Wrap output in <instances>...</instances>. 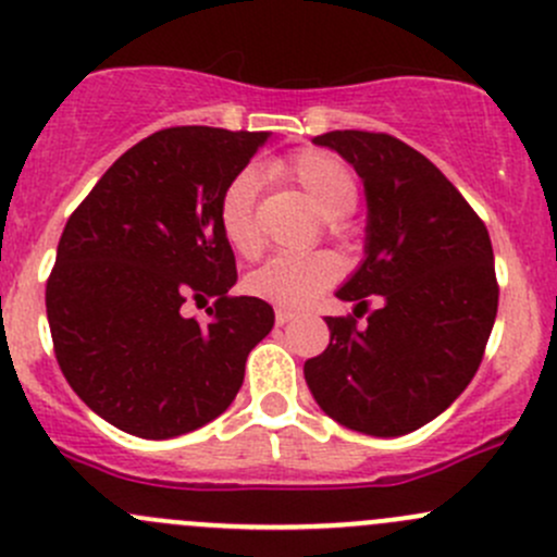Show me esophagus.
Masks as SVG:
<instances>
[{
  "instance_id": "esophagus-1",
  "label": "esophagus",
  "mask_w": 557,
  "mask_h": 557,
  "mask_svg": "<svg viewBox=\"0 0 557 557\" xmlns=\"http://www.w3.org/2000/svg\"><path fill=\"white\" fill-rule=\"evenodd\" d=\"M292 319H297V313L295 311H289V308H276V324H289Z\"/></svg>"
}]
</instances>
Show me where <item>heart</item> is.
<instances>
[{"instance_id": "b5f03b06", "label": "heart", "mask_w": 557, "mask_h": 557, "mask_svg": "<svg viewBox=\"0 0 557 557\" xmlns=\"http://www.w3.org/2000/svg\"><path fill=\"white\" fill-rule=\"evenodd\" d=\"M268 176L273 180L295 182L311 198L324 220H343L357 209L359 187L351 171L335 154L321 150L297 152L295 158L278 160L268 165ZM257 176L251 171H240L233 176L220 200V225L227 244L238 255H255L260 246V233L255 222ZM341 260L335 255H278L257 268L246 286L257 297L278 302V306L302 308L313 302L321 292L341 278Z\"/></svg>"}]
</instances>
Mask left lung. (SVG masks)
<instances>
[{"mask_svg": "<svg viewBox=\"0 0 557 557\" xmlns=\"http://www.w3.org/2000/svg\"><path fill=\"white\" fill-rule=\"evenodd\" d=\"M313 145L362 180L364 260L337 300H377L364 326L326 317L330 346L302 372L332 421L403 437L448 410L483 359L498 308L491 238L443 171L388 134L330 131Z\"/></svg>", "mask_w": 557, "mask_h": 557, "instance_id": "left-lung-1", "label": "left lung"}]
</instances>
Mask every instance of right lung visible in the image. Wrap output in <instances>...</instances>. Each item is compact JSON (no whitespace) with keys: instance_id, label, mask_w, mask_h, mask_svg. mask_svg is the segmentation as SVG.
<instances>
[{"instance_id":"1","label":"right lung","mask_w":557,"mask_h":557,"mask_svg":"<svg viewBox=\"0 0 557 557\" xmlns=\"http://www.w3.org/2000/svg\"><path fill=\"white\" fill-rule=\"evenodd\" d=\"M268 141L265 131H158L69 216L45 292L50 335L69 386L112 426L180 437L236 399L276 317L260 297L227 295L238 273L220 200ZM209 296L206 325L181 313Z\"/></svg>"}]
</instances>
